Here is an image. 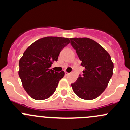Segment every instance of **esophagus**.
I'll use <instances>...</instances> for the list:
<instances>
[{
    "mask_svg": "<svg viewBox=\"0 0 130 130\" xmlns=\"http://www.w3.org/2000/svg\"><path fill=\"white\" fill-rule=\"evenodd\" d=\"M65 75H66V76H68V75H69V74H70V73L67 72H65Z\"/></svg>",
    "mask_w": 130,
    "mask_h": 130,
    "instance_id": "esophagus-1",
    "label": "esophagus"
}]
</instances>
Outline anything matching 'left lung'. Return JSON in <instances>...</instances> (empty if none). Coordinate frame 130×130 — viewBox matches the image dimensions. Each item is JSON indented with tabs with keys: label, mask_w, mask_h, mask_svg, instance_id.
<instances>
[{
	"label": "left lung",
	"mask_w": 130,
	"mask_h": 130,
	"mask_svg": "<svg viewBox=\"0 0 130 130\" xmlns=\"http://www.w3.org/2000/svg\"><path fill=\"white\" fill-rule=\"evenodd\" d=\"M73 48L85 68L71 86L75 94L86 100L95 99L106 89L113 74L114 64L108 52L88 38H70Z\"/></svg>",
	"instance_id": "obj_1"
}]
</instances>
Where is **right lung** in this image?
<instances>
[{"label":"right lung","instance_id":"add662e5","mask_svg":"<svg viewBox=\"0 0 130 130\" xmlns=\"http://www.w3.org/2000/svg\"><path fill=\"white\" fill-rule=\"evenodd\" d=\"M69 43L67 38L48 36L35 41L24 52L18 73L24 90L32 99L44 100L55 92L65 72H55L50 67Z\"/></svg>","mask_w":130,"mask_h":130}]
</instances>
